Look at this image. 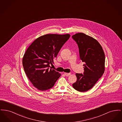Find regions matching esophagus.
Wrapping results in <instances>:
<instances>
[{
	"mask_svg": "<svg viewBox=\"0 0 122 122\" xmlns=\"http://www.w3.org/2000/svg\"><path fill=\"white\" fill-rule=\"evenodd\" d=\"M64 74L65 76H68L71 75L70 73H64Z\"/></svg>",
	"mask_w": 122,
	"mask_h": 122,
	"instance_id": "1",
	"label": "esophagus"
}]
</instances>
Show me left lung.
<instances>
[{
  "label": "left lung",
  "mask_w": 122,
  "mask_h": 122,
  "mask_svg": "<svg viewBox=\"0 0 122 122\" xmlns=\"http://www.w3.org/2000/svg\"><path fill=\"white\" fill-rule=\"evenodd\" d=\"M72 37L78 44L80 59L84 63V74L76 73L77 79L72 86L77 91L87 92L104 72V52L98 41L89 36L81 32Z\"/></svg>",
  "instance_id": "1"
}]
</instances>
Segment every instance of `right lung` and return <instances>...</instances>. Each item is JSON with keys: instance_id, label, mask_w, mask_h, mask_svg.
<instances>
[{"instance_id": "obj_1", "label": "right lung", "mask_w": 122, "mask_h": 122, "mask_svg": "<svg viewBox=\"0 0 122 122\" xmlns=\"http://www.w3.org/2000/svg\"><path fill=\"white\" fill-rule=\"evenodd\" d=\"M69 34H48L36 38L24 55V70L34 87L41 91L52 88L61 74L53 70L50 64L69 39Z\"/></svg>"}]
</instances>
